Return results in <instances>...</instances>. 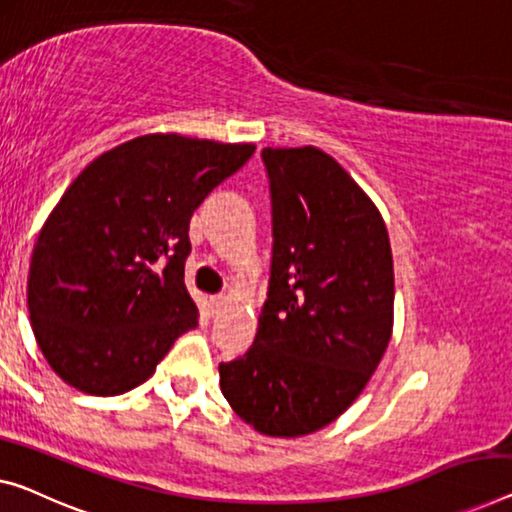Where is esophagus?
Returning a JSON list of instances; mask_svg holds the SVG:
<instances>
[{
    "mask_svg": "<svg viewBox=\"0 0 512 512\" xmlns=\"http://www.w3.org/2000/svg\"><path fill=\"white\" fill-rule=\"evenodd\" d=\"M225 294H216V296H211V315H218L220 312V308H223L225 305Z\"/></svg>",
    "mask_w": 512,
    "mask_h": 512,
    "instance_id": "esophagus-1",
    "label": "esophagus"
}]
</instances>
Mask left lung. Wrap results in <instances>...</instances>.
<instances>
[{"label":"left lung","mask_w":512,"mask_h":512,"mask_svg":"<svg viewBox=\"0 0 512 512\" xmlns=\"http://www.w3.org/2000/svg\"><path fill=\"white\" fill-rule=\"evenodd\" d=\"M273 259L253 347L220 391L266 437H303L363 393L393 331V255L379 209L317 147L262 151Z\"/></svg>","instance_id":"8db88e82"}]
</instances>
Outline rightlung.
Segmentation results:
<instances>
[{
	"instance_id": "1",
	"label": "right lung",
	"mask_w": 512,
	"mask_h": 512,
	"mask_svg": "<svg viewBox=\"0 0 512 512\" xmlns=\"http://www.w3.org/2000/svg\"><path fill=\"white\" fill-rule=\"evenodd\" d=\"M255 144L151 133L73 179L38 234L27 308L45 361L68 386L121 395L197 326L183 266L190 218Z\"/></svg>"
}]
</instances>
